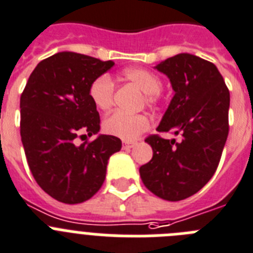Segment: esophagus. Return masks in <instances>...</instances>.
<instances>
[{
    "label": "esophagus",
    "mask_w": 253,
    "mask_h": 253,
    "mask_svg": "<svg viewBox=\"0 0 253 253\" xmlns=\"http://www.w3.org/2000/svg\"><path fill=\"white\" fill-rule=\"evenodd\" d=\"M136 146V142H125L124 144V149H127V150H129V149H132Z\"/></svg>",
    "instance_id": "esophagus-1"
}]
</instances>
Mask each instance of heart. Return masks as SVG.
<instances>
[{
  "label": "heart",
  "instance_id": "obj_1",
  "mask_svg": "<svg viewBox=\"0 0 253 253\" xmlns=\"http://www.w3.org/2000/svg\"><path fill=\"white\" fill-rule=\"evenodd\" d=\"M125 80L135 84L145 94V102L154 105L159 99L162 79L146 69L133 67L122 72ZM89 96L93 104L100 111H108L113 104L114 85L109 76L103 75L91 83ZM150 127V120L145 114H128L117 111L105 118L103 128L107 133L124 141H133Z\"/></svg>",
  "mask_w": 253,
  "mask_h": 253
}]
</instances>
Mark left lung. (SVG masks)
<instances>
[{"label":"left lung","instance_id":"8db88e82","mask_svg":"<svg viewBox=\"0 0 253 253\" xmlns=\"http://www.w3.org/2000/svg\"><path fill=\"white\" fill-rule=\"evenodd\" d=\"M154 69L174 91L157 131H172L179 141L145 140L153 159L140 167V177L158 197L179 201L201 190L218 168L229 131V90L218 67L195 54L179 53Z\"/></svg>","mask_w":253,"mask_h":253}]
</instances>
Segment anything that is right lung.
<instances>
[{"label": "right lung", "mask_w": 253, "mask_h": 253, "mask_svg": "<svg viewBox=\"0 0 253 253\" xmlns=\"http://www.w3.org/2000/svg\"><path fill=\"white\" fill-rule=\"evenodd\" d=\"M75 52H58L41 61L20 98V135L33 177L42 190L65 204L84 203L102 187L112 154L122 141L100 135V120L89 96L95 79L112 69ZM97 136L78 145V135Z\"/></svg>", "instance_id": "1"}]
</instances>
